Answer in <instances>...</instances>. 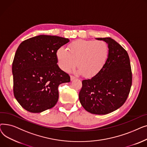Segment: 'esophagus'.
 <instances>
[{
  "label": "esophagus",
  "instance_id": "34e87169",
  "mask_svg": "<svg viewBox=\"0 0 147 147\" xmlns=\"http://www.w3.org/2000/svg\"><path fill=\"white\" fill-rule=\"evenodd\" d=\"M75 79H76V78H75L74 76H70V80H71V81L74 80Z\"/></svg>",
  "mask_w": 147,
  "mask_h": 147
}]
</instances>
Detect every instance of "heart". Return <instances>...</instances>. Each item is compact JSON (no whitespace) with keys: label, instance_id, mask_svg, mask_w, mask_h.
<instances>
[{"label":"heart","instance_id":"1","mask_svg":"<svg viewBox=\"0 0 147 147\" xmlns=\"http://www.w3.org/2000/svg\"><path fill=\"white\" fill-rule=\"evenodd\" d=\"M109 54V45L103 40H78L69 43L68 49L59 48L56 56L58 65L63 71H69L78 65L77 73L89 78L101 71Z\"/></svg>","mask_w":147,"mask_h":147}]
</instances>
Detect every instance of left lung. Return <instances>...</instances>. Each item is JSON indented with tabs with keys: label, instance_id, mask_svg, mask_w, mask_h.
Masks as SVG:
<instances>
[{
	"label": "left lung",
	"instance_id": "left-lung-1",
	"mask_svg": "<svg viewBox=\"0 0 147 147\" xmlns=\"http://www.w3.org/2000/svg\"><path fill=\"white\" fill-rule=\"evenodd\" d=\"M105 42L109 54L103 68L90 79L82 81L79 101L87 111L104 115L125 102L132 86V74L128 53L110 37L96 38Z\"/></svg>",
	"mask_w": 147,
	"mask_h": 147
}]
</instances>
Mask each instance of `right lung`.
Masks as SVG:
<instances>
[{
    "label": "right lung",
    "mask_w": 147,
    "mask_h": 147,
    "mask_svg": "<svg viewBox=\"0 0 147 147\" xmlns=\"http://www.w3.org/2000/svg\"><path fill=\"white\" fill-rule=\"evenodd\" d=\"M68 38L39 35L23 41L15 52L12 71L13 94L27 111L37 113L57 104L58 86L70 82L59 68L56 53Z\"/></svg>",
    "instance_id": "add662e5"
}]
</instances>
